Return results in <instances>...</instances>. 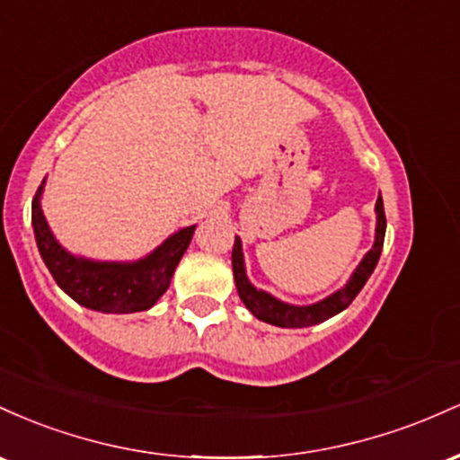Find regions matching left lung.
Segmentation results:
<instances>
[{"mask_svg":"<svg viewBox=\"0 0 460 460\" xmlns=\"http://www.w3.org/2000/svg\"><path fill=\"white\" fill-rule=\"evenodd\" d=\"M376 213H378V224H376V243L371 250L365 254L363 262L356 267V271L349 278V282L345 285L341 291L332 293V296L322 299V302L313 304V306H291V304L280 302V299L271 297L270 293L258 291L250 285L245 276L243 267V252H241V241H234V250H232V270H234V282L236 291H239L241 299L247 308H250L252 314L262 322L273 323V326L280 328H306L314 326V323H322L326 319L332 317V314L341 313L343 308H348L352 304V299L358 296L360 288L365 287L371 271L378 265L380 252H383L385 243V230H386V217H385V206L383 198L378 195V202H376Z\"/></svg>","mask_w":460,"mask_h":460,"instance_id":"1","label":"left lung"}]
</instances>
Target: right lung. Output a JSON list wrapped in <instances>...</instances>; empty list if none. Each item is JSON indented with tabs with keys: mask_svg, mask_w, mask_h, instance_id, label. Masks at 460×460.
I'll return each instance as SVG.
<instances>
[{
	"mask_svg": "<svg viewBox=\"0 0 460 460\" xmlns=\"http://www.w3.org/2000/svg\"><path fill=\"white\" fill-rule=\"evenodd\" d=\"M45 182V180H43ZM40 184L32 199V226L40 258L56 285L77 304L100 313L147 311L167 291L195 226L175 232L152 254L137 262H95L75 258L58 245L40 210Z\"/></svg>",
	"mask_w": 460,
	"mask_h": 460,
	"instance_id": "obj_1",
	"label": "right lung"
}]
</instances>
